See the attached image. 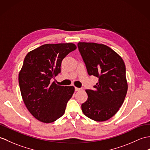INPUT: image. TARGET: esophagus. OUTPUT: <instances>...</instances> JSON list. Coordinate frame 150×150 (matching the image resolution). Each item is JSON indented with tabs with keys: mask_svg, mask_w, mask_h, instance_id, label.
Segmentation results:
<instances>
[{
	"mask_svg": "<svg viewBox=\"0 0 150 150\" xmlns=\"http://www.w3.org/2000/svg\"><path fill=\"white\" fill-rule=\"evenodd\" d=\"M75 91H81V90H82V89H81V88H76V87L75 88Z\"/></svg>",
	"mask_w": 150,
	"mask_h": 150,
	"instance_id": "esophagus-1",
	"label": "esophagus"
}]
</instances>
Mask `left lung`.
Here are the masks:
<instances>
[{
    "label": "left lung",
    "mask_w": 150,
    "mask_h": 150,
    "mask_svg": "<svg viewBox=\"0 0 150 150\" xmlns=\"http://www.w3.org/2000/svg\"><path fill=\"white\" fill-rule=\"evenodd\" d=\"M78 48L88 74L98 79L94 90H86L88 97L82 104V110L94 121H107L119 110L127 95L125 62L105 45L79 42Z\"/></svg>",
    "instance_id": "left-lung-1"
}]
</instances>
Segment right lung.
Listing matches in <instances>:
<instances>
[{"mask_svg": "<svg viewBox=\"0 0 150 150\" xmlns=\"http://www.w3.org/2000/svg\"><path fill=\"white\" fill-rule=\"evenodd\" d=\"M76 48L74 43L45 44L24 59L18 75L21 95L28 110L41 122L61 117L75 91L74 86H59L52 79L61 72L62 59Z\"/></svg>", "mask_w": 150, "mask_h": 150, "instance_id": "add662e5", "label": "right lung"}]
</instances>
